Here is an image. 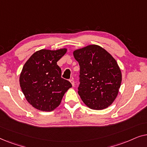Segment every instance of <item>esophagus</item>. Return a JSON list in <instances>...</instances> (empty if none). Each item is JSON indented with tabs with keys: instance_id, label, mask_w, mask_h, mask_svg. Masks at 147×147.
<instances>
[{
	"instance_id": "1",
	"label": "esophagus",
	"mask_w": 147,
	"mask_h": 147,
	"mask_svg": "<svg viewBox=\"0 0 147 147\" xmlns=\"http://www.w3.org/2000/svg\"><path fill=\"white\" fill-rule=\"evenodd\" d=\"M69 82H70V83H71V84H72V86H74V85H75V84H74V80H73V79L69 80Z\"/></svg>"
}]
</instances>
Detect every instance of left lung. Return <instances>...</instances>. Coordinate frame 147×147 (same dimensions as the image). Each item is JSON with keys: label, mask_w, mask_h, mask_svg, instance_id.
Masks as SVG:
<instances>
[{"label": "left lung", "mask_w": 147, "mask_h": 147, "mask_svg": "<svg viewBox=\"0 0 147 147\" xmlns=\"http://www.w3.org/2000/svg\"><path fill=\"white\" fill-rule=\"evenodd\" d=\"M80 67L78 94L88 107L103 110L113 103L121 85L122 74L115 59L97 45L74 51Z\"/></svg>", "instance_id": "left-lung-1"}]
</instances>
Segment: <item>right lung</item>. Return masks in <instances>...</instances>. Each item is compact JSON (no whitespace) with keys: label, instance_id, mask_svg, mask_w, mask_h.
<instances>
[{"label":"right lung","instance_id":"add662e5","mask_svg":"<svg viewBox=\"0 0 147 147\" xmlns=\"http://www.w3.org/2000/svg\"><path fill=\"white\" fill-rule=\"evenodd\" d=\"M67 49H41L32 55L24 65L19 82L26 100L41 111L51 112L61 103L71 84L61 78L57 62Z\"/></svg>","mask_w":147,"mask_h":147}]
</instances>
